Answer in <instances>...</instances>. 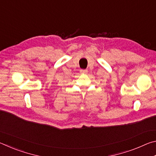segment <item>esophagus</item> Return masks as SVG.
<instances>
[{"instance_id": "34e87169", "label": "esophagus", "mask_w": 156, "mask_h": 156, "mask_svg": "<svg viewBox=\"0 0 156 156\" xmlns=\"http://www.w3.org/2000/svg\"><path fill=\"white\" fill-rule=\"evenodd\" d=\"M80 72L81 73H83V74H87L88 72V71L87 69H80Z\"/></svg>"}]
</instances>
